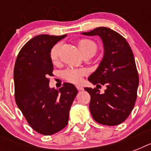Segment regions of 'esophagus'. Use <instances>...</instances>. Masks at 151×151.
Returning a JSON list of instances; mask_svg holds the SVG:
<instances>
[{
  "label": "esophagus",
  "mask_w": 151,
  "mask_h": 151,
  "mask_svg": "<svg viewBox=\"0 0 151 151\" xmlns=\"http://www.w3.org/2000/svg\"><path fill=\"white\" fill-rule=\"evenodd\" d=\"M76 88H77V89H78V91H82V90H84V88H83L82 86H80V85H78Z\"/></svg>",
  "instance_id": "1"
}]
</instances>
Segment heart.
<instances>
[{"label": "heart", "instance_id": "obj_1", "mask_svg": "<svg viewBox=\"0 0 151 151\" xmlns=\"http://www.w3.org/2000/svg\"><path fill=\"white\" fill-rule=\"evenodd\" d=\"M78 47L82 54H89L94 55L98 49V46L96 43L92 40L88 38L80 39L78 41ZM59 44L55 45L50 50V59L52 61H55L58 58V52H59ZM88 74V70L85 69H74L69 68L63 71V76L64 79L69 82L73 83V84H78L82 80V78L85 75Z\"/></svg>", "mask_w": 151, "mask_h": 151}]
</instances>
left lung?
<instances>
[{"instance_id": "left-lung-1", "label": "left lung", "mask_w": 151, "mask_h": 151, "mask_svg": "<svg viewBox=\"0 0 151 151\" xmlns=\"http://www.w3.org/2000/svg\"><path fill=\"white\" fill-rule=\"evenodd\" d=\"M82 34L100 37L105 52L98 69L88 78L93 85H105V92L100 94L97 87L85 88L91 96L90 112L99 124L117 125L128 118L137 98L139 74L131 47L124 37L107 27Z\"/></svg>"}]
</instances>
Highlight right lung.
<instances>
[{
	"label": "right lung",
	"instance_id": "add662e5",
	"mask_svg": "<svg viewBox=\"0 0 151 151\" xmlns=\"http://www.w3.org/2000/svg\"><path fill=\"white\" fill-rule=\"evenodd\" d=\"M66 35L41 34L21 48L14 68L15 99L18 107L34 131L49 136L67 125L69 112L78 90L64 83L59 90L49 88L52 75L51 48Z\"/></svg>",
	"mask_w": 151,
	"mask_h": 151
}]
</instances>
